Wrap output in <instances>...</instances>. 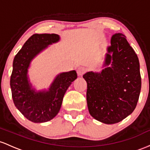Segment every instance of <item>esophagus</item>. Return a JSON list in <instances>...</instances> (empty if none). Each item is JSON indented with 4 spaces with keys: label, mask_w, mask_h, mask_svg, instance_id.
Returning <instances> with one entry per match:
<instances>
[{
    "label": "esophagus",
    "mask_w": 150,
    "mask_h": 150,
    "mask_svg": "<svg viewBox=\"0 0 150 150\" xmlns=\"http://www.w3.org/2000/svg\"><path fill=\"white\" fill-rule=\"evenodd\" d=\"M86 71V69L85 67H80L79 68L77 69V74H78L79 76H82L83 74H85Z\"/></svg>",
    "instance_id": "obj_1"
}]
</instances>
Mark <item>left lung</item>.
<instances>
[{
	"label": "left lung",
	"mask_w": 150,
	"mask_h": 150,
	"mask_svg": "<svg viewBox=\"0 0 150 150\" xmlns=\"http://www.w3.org/2000/svg\"><path fill=\"white\" fill-rule=\"evenodd\" d=\"M100 73L87 72L88 111L96 120L105 124L120 122L135 108L141 90L138 57L126 37L112 35Z\"/></svg>",
	"instance_id": "8db88e82"
}]
</instances>
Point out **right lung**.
Returning <instances> with one entry per match:
<instances>
[{
	"instance_id": "right-lung-1",
	"label": "right lung",
	"mask_w": 150,
	"mask_h": 150,
	"mask_svg": "<svg viewBox=\"0 0 150 150\" xmlns=\"http://www.w3.org/2000/svg\"><path fill=\"white\" fill-rule=\"evenodd\" d=\"M56 34H34L25 42L15 57L11 76L12 98L15 105L27 119L34 122H45L57 115L67 88L77 78L76 71L59 74L48 91L36 92L28 79L30 62L49 45L57 42Z\"/></svg>"
}]
</instances>
